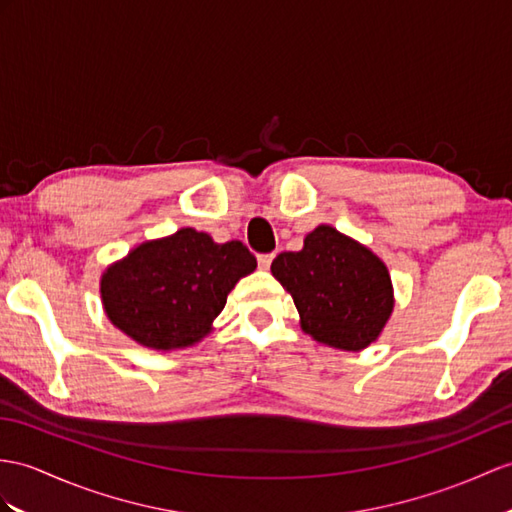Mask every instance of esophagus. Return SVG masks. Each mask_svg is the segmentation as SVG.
<instances>
[{"label":"esophagus","mask_w":512,"mask_h":512,"mask_svg":"<svg viewBox=\"0 0 512 512\" xmlns=\"http://www.w3.org/2000/svg\"><path fill=\"white\" fill-rule=\"evenodd\" d=\"M271 263H273V254H258L260 269H269Z\"/></svg>","instance_id":"obj_1"}]
</instances>
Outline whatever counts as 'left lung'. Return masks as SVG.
Segmentation results:
<instances>
[{"label": "left lung", "instance_id": "left-lung-1", "mask_svg": "<svg viewBox=\"0 0 512 512\" xmlns=\"http://www.w3.org/2000/svg\"><path fill=\"white\" fill-rule=\"evenodd\" d=\"M271 273L302 317L315 341L356 352L378 339L393 310V289L386 265L330 226H319L299 252H282Z\"/></svg>", "mask_w": 512, "mask_h": 512}]
</instances>
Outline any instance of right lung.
Wrapping results in <instances>:
<instances>
[{
    "instance_id": "obj_1",
    "label": "right lung",
    "mask_w": 512,
    "mask_h": 512,
    "mask_svg": "<svg viewBox=\"0 0 512 512\" xmlns=\"http://www.w3.org/2000/svg\"><path fill=\"white\" fill-rule=\"evenodd\" d=\"M254 269L256 258L241 241L219 245L182 228L108 267L102 302L108 319L136 343L176 350L208 334L234 284Z\"/></svg>"
}]
</instances>
